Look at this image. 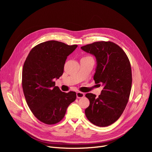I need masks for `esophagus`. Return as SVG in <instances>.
<instances>
[{"instance_id":"34e87169","label":"esophagus","mask_w":152,"mask_h":152,"mask_svg":"<svg viewBox=\"0 0 152 152\" xmlns=\"http://www.w3.org/2000/svg\"><path fill=\"white\" fill-rule=\"evenodd\" d=\"M84 95H85V94L83 92H76V96H77V98H78V99H80V98L84 97Z\"/></svg>"}]
</instances>
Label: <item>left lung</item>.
<instances>
[{
	"label": "left lung",
	"mask_w": 152,
	"mask_h": 152,
	"mask_svg": "<svg viewBox=\"0 0 152 152\" xmlns=\"http://www.w3.org/2000/svg\"><path fill=\"white\" fill-rule=\"evenodd\" d=\"M81 49L96 58L94 79L95 84L103 86L98 97L86 94L90 102L86 116L95 126H110L121 116L129 99L132 80L129 60L120 47L111 41L95 42Z\"/></svg>",
	"instance_id": "1"
}]
</instances>
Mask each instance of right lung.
<instances>
[{"label":"right lung","mask_w":152,"mask_h":152,"mask_svg":"<svg viewBox=\"0 0 152 152\" xmlns=\"http://www.w3.org/2000/svg\"><path fill=\"white\" fill-rule=\"evenodd\" d=\"M77 47L57 41L42 42L31 49L24 63L22 87L26 103L35 117L46 124L60 122L76 100L75 92H61L54 80L63 75L67 57Z\"/></svg>","instance_id":"add662e5"}]
</instances>
